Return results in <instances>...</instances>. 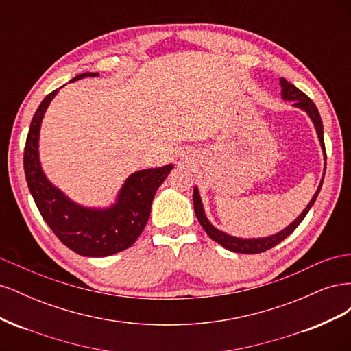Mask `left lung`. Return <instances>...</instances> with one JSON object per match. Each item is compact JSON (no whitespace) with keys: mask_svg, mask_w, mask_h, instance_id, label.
<instances>
[{"mask_svg":"<svg viewBox=\"0 0 351 351\" xmlns=\"http://www.w3.org/2000/svg\"><path fill=\"white\" fill-rule=\"evenodd\" d=\"M281 83V93H282V98L287 101H294L295 107H299L302 110H304L309 117L312 119L313 124H315V129L317 132V137H319L321 145H322V149L325 152V158H326V151H325V143H324V125H322V120H321V115L319 111H317L316 105L313 104V101L307 97L306 93H303L300 89H297L293 83L287 82L284 77L280 79ZM324 183V178L319 184V189L316 190L315 196L312 197V200L309 202V205L306 206V209L302 212V214L297 217V219L290 224L287 228H284L282 231H280L278 234L271 236V237H265V239H252V240H243V239H236V237H231L226 232H222L219 230H217L214 226L210 224L208 221V218L205 217V212H204V206H202V200L199 196L197 189H195L193 192V205H195V214L197 217V221L200 222L202 228L206 231V234L217 243H219L221 246H224L226 249L231 250V252H236V253H246V254H256V253H262V252H267L269 249H272L274 246H277L278 243H281L284 239L289 237L291 232L299 227L300 222L303 221V218L307 215V212L312 208V205L315 204V200L321 192V187Z\"/></svg>","mask_w":351,"mask_h":351,"instance_id":"left-lung-1","label":"left lung"}]
</instances>
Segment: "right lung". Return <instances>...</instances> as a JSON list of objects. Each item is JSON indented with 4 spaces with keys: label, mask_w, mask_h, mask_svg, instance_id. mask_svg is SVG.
I'll return each instance as SVG.
<instances>
[{
    "label": "right lung",
    "mask_w": 351,
    "mask_h": 351,
    "mask_svg": "<svg viewBox=\"0 0 351 351\" xmlns=\"http://www.w3.org/2000/svg\"><path fill=\"white\" fill-rule=\"evenodd\" d=\"M88 76H98V73H82L71 82ZM57 92L58 89L47 95L32 119L23 155L26 182L42 218L62 244L82 256H110L129 249L139 239L149 219L156 190L173 165L132 174L121 189L117 205L110 209H86L73 204L48 182L38 156L42 117Z\"/></svg>",
    "instance_id": "add662e5"
}]
</instances>
